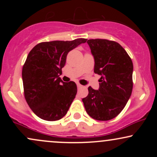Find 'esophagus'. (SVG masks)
<instances>
[{
	"label": "esophagus",
	"mask_w": 157,
	"mask_h": 157,
	"mask_svg": "<svg viewBox=\"0 0 157 157\" xmlns=\"http://www.w3.org/2000/svg\"><path fill=\"white\" fill-rule=\"evenodd\" d=\"M77 88H78V89H80V88H82V85H80V83H77Z\"/></svg>",
	"instance_id": "esophagus-1"
}]
</instances>
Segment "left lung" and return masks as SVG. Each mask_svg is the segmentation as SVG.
I'll use <instances>...</instances> for the list:
<instances>
[{
  "label": "left lung",
  "instance_id": "obj_1",
  "mask_svg": "<svg viewBox=\"0 0 157 157\" xmlns=\"http://www.w3.org/2000/svg\"><path fill=\"white\" fill-rule=\"evenodd\" d=\"M94 57L95 74L100 75L99 90L88 88L82 99L86 112L100 121L112 120L125 108L133 89V63L118 43L105 39L87 41Z\"/></svg>",
  "mask_w": 157,
  "mask_h": 157
}]
</instances>
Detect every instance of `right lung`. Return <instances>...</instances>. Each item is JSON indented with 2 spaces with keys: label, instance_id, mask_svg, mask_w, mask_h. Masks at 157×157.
<instances>
[{
  "label": "right lung",
  "instance_id": "add662e5",
  "mask_svg": "<svg viewBox=\"0 0 157 157\" xmlns=\"http://www.w3.org/2000/svg\"><path fill=\"white\" fill-rule=\"evenodd\" d=\"M86 40L42 42L29 53L22 69L23 92L29 106L38 117L56 121L66 114L77 88L75 82H64L59 76L68 52Z\"/></svg>",
  "mask_w": 157,
  "mask_h": 157
}]
</instances>
